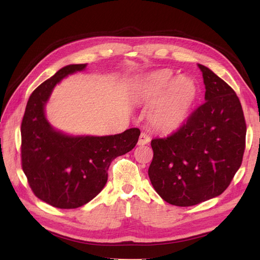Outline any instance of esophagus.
I'll return each instance as SVG.
<instances>
[{"instance_id":"obj_1","label":"esophagus","mask_w":260,"mask_h":260,"mask_svg":"<svg viewBox=\"0 0 260 260\" xmlns=\"http://www.w3.org/2000/svg\"><path fill=\"white\" fill-rule=\"evenodd\" d=\"M151 142V137L150 135H147L146 133H142L140 135V139H139V145H145L148 144V143Z\"/></svg>"}]
</instances>
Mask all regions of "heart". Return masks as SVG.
I'll return each instance as SVG.
<instances>
[{"instance_id":"obj_1","label":"heart","mask_w":260,"mask_h":260,"mask_svg":"<svg viewBox=\"0 0 260 260\" xmlns=\"http://www.w3.org/2000/svg\"><path fill=\"white\" fill-rule=\"evenodd\" d=\"M172 71L162 69L154 71L144 79L142 98L147 103H156L150 119L156 128L172 132L185 120L197 95V87L190 78L179 76L172 81Z\"/></svg>"}]
</instances>
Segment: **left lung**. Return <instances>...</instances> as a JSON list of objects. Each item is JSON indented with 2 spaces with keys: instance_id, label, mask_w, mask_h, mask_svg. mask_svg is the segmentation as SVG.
Wrapping results in <instances>:
<instances>
[{
  "instance_id": "8db88e82",
  "label": "left lung",
  "mask_w": 260,
  "mask_h": 260,
  "mask_svg": "<svg viewBox=\"0 0 260 260\" xmlns=\"http://www.w3.org/2000/svg\"><path fill=\"white\" fill-rule=\"evenodd\" d=\"M198 66L206 102L178 131L151 142V183L164 201L178 207L221 194L240 168L246 146L247 126L238 96L209 68Z\"/></svg>"
}]
</instances>
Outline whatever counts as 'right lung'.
Returning <instances> with one entry per match:
<instances>
[{"label":"right lung","instance_id":"obj_1","mask_svg":"<svg viewBox=\"0 0 260 260\" xmlns=\"http://www.w3.org/2000/svg\"><path fill=\"white\" fill-rule=\"evenodd\" d=\"M86 63L69 64L37 87L21 123V163L32 192L60 209H75L92 200L108 178L114 158L135 147L139 128L109 136H67L54 131L45 116L46 103L58 82Z\"/></svg>","mask_w":260,"mask_h":260}]
</instances>
